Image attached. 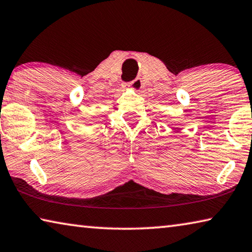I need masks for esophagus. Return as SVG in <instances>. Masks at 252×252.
I'll return each mask as SVG.
<instances>
[{
  "instance_id": "obj_1",
  "label": "esophagus",
  "mask_w": 252,
  "mask_h": 252,
  "mask_svg": "<svg viewBox=\"0 0 252 252\" xmlns=\"http://www.w3.org/2000/svg\"><path fill=\"white\" fill-rule=\"evenodd\" d=\"M126 85L127 88H131V89H133L134 91L139 92V91L141 90V89H142V85H143V83H142V80H141V79H140V78H136V79H134L133 81H131V82L126 83Z\"/></svg>"
}]
</instances>
